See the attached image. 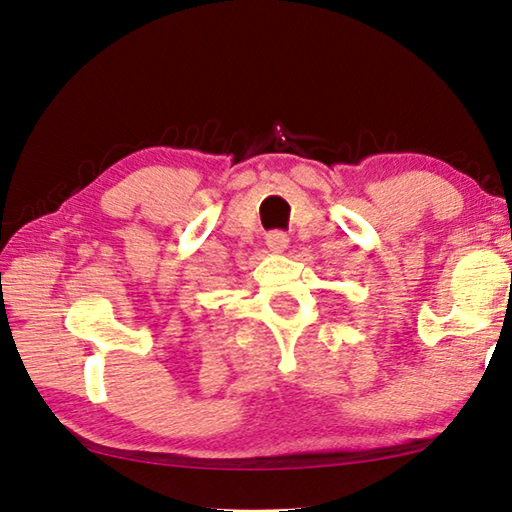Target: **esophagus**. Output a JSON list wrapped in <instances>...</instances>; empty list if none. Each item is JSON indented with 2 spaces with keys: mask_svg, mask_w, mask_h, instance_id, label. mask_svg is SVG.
Here are the masks:
<instances>
[{
  "mask_svg": "<svg viewBox=\"0 0 512 512\" xmlns=\"http://www.w3.org/2000/svg\"><path fill=\"white\" fill-rule=\"evenodd\" d=\"M266 246L271 248L273 253H284L286 246H288V237H286V232H280V230L268 232V235H266Z\"/></svg>",
  "mask_w": 512,
  "mask_h": 512,
  "instance_id": "esophagus-1",
  "label": "esophagus"
}]
</instances>
